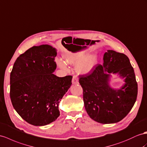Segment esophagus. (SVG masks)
Segmentation results:
<instances>
[{
	"instance_id": "1",
	"label": "esophagus",
	"mask_w": 147,
	"mask_h": 147,
	"mask_svg": "<svg viewBox=\"0 0 147 147\" xmlns=\"http://www.w3.org/2000/svg\"><path fill=\"white\" fill-rule=\"evenodd\" d=\"M78 82H79L78 78L77 77V76H74L72 79V83L74 84H78Z\"/></svg>"
}]
</instances>
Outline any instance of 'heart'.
Wrapping results in <instances>:
<instances>
[{"instance_id":"obj_1","label":"heart","mask_w":147,"mask_h":147,"mask_svg":"<svg viewBox=\"0 0 147 147\" xmlns=\"http://www.w3.org/2000/svg\"><path fill=\"white\" fill-rule=\"evenodd\" d=\"M64 62L61 59H56L57 65L63 69H67V65H76V70L81 74H88L91 72L98 63V55L96 51L86 53L83 50H76L73 52H67L63 55Z\"/></svg>"}]
</instances>
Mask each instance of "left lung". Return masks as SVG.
Returning <instances> with one entry per match:
<instances>
[{"label": "left lung", "instance_id": "1", "mask_svg": "<svg viewBox=\"0 0 147 147\" xmlns=\"http://www.w3.org/2000/svg\"><path fill=\"white\" fill-rule=\"evenodd\" d=\"M103 65H97L91 73L80 76L83 89L86 111L90 117L100 123H114L129 114L136 101L138 85L133 67L127 56L114 50L104 55ZM124 79L119 89L110 86L111 74Z\"/></svg>", "mask_w": 147, "mask_h": 147}]
</instances>
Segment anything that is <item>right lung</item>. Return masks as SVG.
<instances>
[{
    "instance_id": "1",
    "label": "right lung",
    "mask_w": 147,
    "mask_h": 147,
    "mask_svg": "<svg viewBox=\"0 0 147 147\" xmlns=\"http://www.w3.org/2000/svg\"><path fill=\"white\" fill-rule=\"evenodd\" d=\"M56 48L48 45L34 46L20 55L10 76V96L21 117L35 126L48 125L59 116V103L72 84V76L59 78Z\"/></svg>"
}]
</instances>
